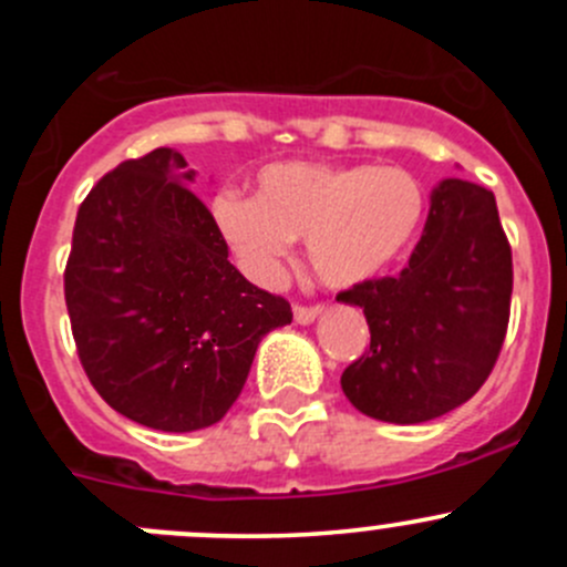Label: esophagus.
I'll use <instances>...</instances> for the list:
<instances>
[{"label": "esophagus", "mask_w": 567, "mask_h": 567, "mask_svg": "<svg viewBox=\"0 0 567 567\" xmlns=\"http://www.w3.org/2000/svg\"><path fill=\"white\" fill-rule=\"evenodd\" d=\"M320 312H323V307L320 305H312V307H305V305H296L293 307V318H296V323H312V320H316Z\"/></svg>", "instance_id": "esophagus-1"}]
</instances>
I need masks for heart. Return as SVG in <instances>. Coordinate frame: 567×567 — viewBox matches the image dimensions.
<instances>
[{"instance_id":"heart-1","label":"heart","mask_w":567,"mask_h":567,"mask_svg":"<svg viewBox=\"0 0 567 567\" xmlns=\"http://www.w3.org/2000/svg\"><path fill=\"white\" fill-rule=\"evenodd\" d=\"M221 236L260 277H274L290 241L307 238L312 271L353 288L390 271L425 219V192L398 167L277 162L255 177V199H214Z\"/></svg>"}]
</instances>
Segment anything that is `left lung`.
<instances>
[{"mask_svg": "<svg viewBox=\"0 0 567 567\" xmlns=\"http://www.w3.org/2000/svg\"><path fill=\"white\" fill-rule=\"evenodd\" d=\"M511 293L513 255L494 194L442 181L409 266L337 293L362 307L370 326V348L340 379L346 398L394 425L458 409L499 359Z\"/></svg>", "mask_w": 567, "mask_h": 567, "instance_id": "1", "label": "left lung"}]
</instances>
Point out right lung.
Segmentation results:
<instances>
[{"label": "right lung", "mask_w": 567, "mask_h": 567, "mask_svg": "<svg viewBox=\"0 0 567 567\" xmlns=\"http://www.w3.org/2000/svg\"><path fill=\"white\" fill-rule=\"evenodd\" d=\"M169 147L117 164L79 205L65 305L79 362L128 420L188 433L227 414L257 342L293 320L227 260L214 214Z\"/></svg>", "instance_id": "right-lung-1"}]
</instances>
